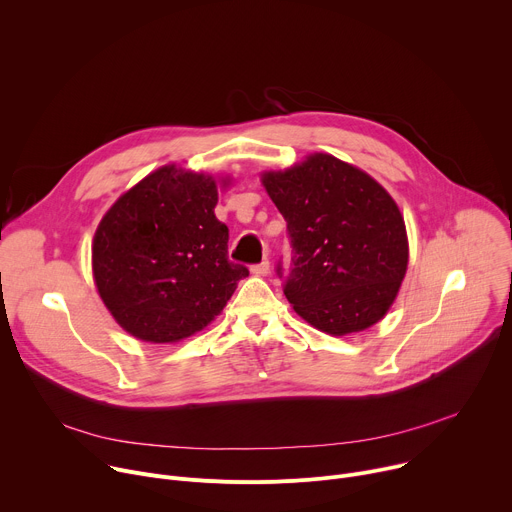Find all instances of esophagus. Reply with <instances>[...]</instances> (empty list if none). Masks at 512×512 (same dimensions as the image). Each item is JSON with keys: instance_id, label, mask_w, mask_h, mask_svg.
Listing matches in <instances>:
<instances>
[{"instance_id": "1", "label": "esophagus", "mask_w": 512, "mask_h": 512, "mask_svg": "<svg viewBox=\"0 0 512 512\" xmlns=\"http://www.w3.org/2000/svg\"><path fill=\"white\" fill-rule=\"evenodd\" d=\"M269 269H271V265H269V261H267V259H263L261 263H255V265L251 267V271H253L255 275H267V273H269Z\"/></svg>"}]
</instances>
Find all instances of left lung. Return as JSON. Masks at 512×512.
<instances>
[{"instance_id":"1","label":"left lung","mask_w":512,"mask_h":512,"mask_svg":"<svg viewBox=\"0 0 512 512\" xmlns=\"http://www.w3.org/2000/svg\"><path fill=\"white\" fill-rule=\"evenodd\" d=\"M287 223L291 263L283 294L314 328L344 336L377 324L397 298L409 247L389 192L328 154L263 174Z\"/></svg>"}]
</instances>
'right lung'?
<instances>
[{"label": "right lung", "mask_w": 512, "mask_h": 512, "mask_svg": "<svg viewBox=\"0 0 512 512\" xmlns=\"http://www.w3.org/2000/svg\"><path fill=\"white\" fill-rule=\"evenodd\" d=\"M210 176L164 166L127 190L93 239V275L117 324L145 342H178L231 300L245 265L229 261Z\"/></svg>", "instance_id": "1"}]
</instances>
